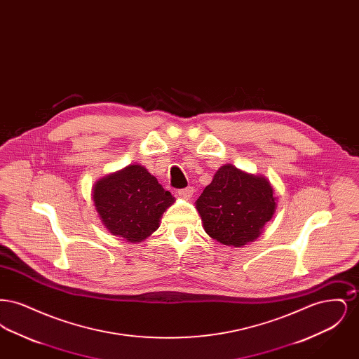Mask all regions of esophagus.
Here are the masks:
<instances>
[{
	"instance_id": "1",
	"label": "esophagus",
	"mask_w": 359,
	"mask_h": 359,
	"mask_svg": "<svg viewBox=\"0 0 359 359\" xmlns=\"http://www.w3.org/2000/svg\"><path fill=\"white\" fill-rule=\"evenodd\" d=\"M177 194H179V196H180V198H183V199L188 201V199H191V198H192V195H194V188L187 187L183 188V189H179V191H177Z\"/></svg>"
}]
</instances>
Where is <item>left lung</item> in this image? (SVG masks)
<instances>
[{
    "mask_svg": "<svg viewBox=\"0 0 359 359\" xmlns=\"http://www.w3.org/2000/svg\"><path fill=\"white\" fill-rule=\"evenodd\" d=\"M195 205L211 238L242 248L261 236L273 217L277 198L265 176L224 164Z\"/></svg>",
    "mask_w": 359,
    "mask_h": 359,
    "instance_id": "8db88e82",
    "label": "left lung"
}]
</instances>
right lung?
Returning <instances> with one entry per match:
<instances>
[{
	"mask_svg": "<svg viewBox=\"0 0 359 359\" xmlns=\"http://www.w3.org/2000/svg\"><path fill=\"white\" fill-rule=\"evenodd\" d=\"M91 196L106 230L133 243L152 236L164 211L176 201L140 164L103 176Z\"/></svg>",
	"mask_w": 359,
	"mask_h": 359,
	"instance_id": "right-lung-1",
	"label": "right lung"
}]
</instances>
